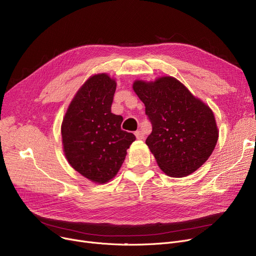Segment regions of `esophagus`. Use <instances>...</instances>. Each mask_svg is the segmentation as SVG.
Returning a JSON list of instances; mask_svg holds the SVG:
<instances>
[{"label": "esophagus", "mask_w": 256, "mask_h": 256, "mask_svg": "<svg viewBox=\"0 0 256 256\" xmlns=\"http://www.w3.org/2000/svg\"><path fill=\"white\" fill-rule=\"evenodd\" d=\"M135 135H136V138H137L138 140L144 139V132H143V130H141L135 132Z\"/></svg>", "instance_id": "obj_1"}]
</instances>
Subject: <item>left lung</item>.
Segmentation results:
<instances>
[{"label":"left lung","mask_w":256,"mask_h":256,"mask_svg":"<svg viewBox=\"0 0 256 256\" xmlns=\"http://www.w3.org/2000/svg\"><path fill=\"white\" fill-rule=\"evenodd\" d=\"M134 91L152 126L146 144L167 176L184 178L202 166L218 141L214 113L178 80H135Z\"/></svg>","instance_id":"8db88e82"}]
</instances>
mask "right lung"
<instances>
[{"label":"right lung","instance_id":"1","mask_svg":"<svg viewBox=\"0 0 256 256\" xmlns=\"http://www.w3.org/2000/svg\"><path fill=\"white\" fill-rule=\"evenodd\" d=\"M115 80L90 76L78 89L61 126L64 154L70 166L91 182L104 184L119 171L126 150L136 140L121 130L122 116L111 112Z\"/></svg>","mask_w":256,"mask_h":256}]
</instances>
